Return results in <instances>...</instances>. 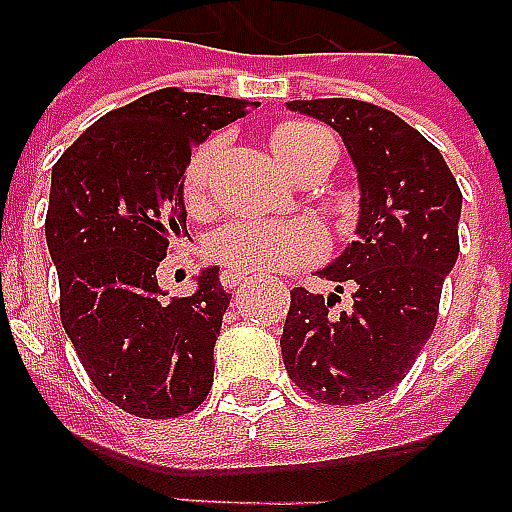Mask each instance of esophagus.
Here are the masks:
<instances>
[{
	"label": "esophagus",
	"mask_w": 512,
	"mask_h": 512,
	"mask_svg": "<svg viewBox=\"0 0 512 512\" xmlns=\"http://www.w3.org/2000/svg\"><path fill=\"white\" fill-rule=\"evenodd\" d=\"M248 278H251V272L240 270V267H237V270L232 267V270L221 272V283H224V288H237L240 283H245Z\"/></svg>",
	"instance_id": "esophagus-1"
}]
</instances>
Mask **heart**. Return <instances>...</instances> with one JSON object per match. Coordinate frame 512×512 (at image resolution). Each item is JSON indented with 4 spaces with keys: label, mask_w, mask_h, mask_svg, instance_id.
<instances>
[{
    "label": "heart",
    "mask_w": 512,
    "mask_h": 512,
    "mask_svg": "<svg viewBox=\"0 0 512 512\" xmlns=\"http://www.w3.org/2000/svg\"><path fill=\"white\" fill-rule=\"evenodd\" d=\"M326 134L305 121H283L270 132L275 159L294 175L299 161L315 151ZM218 140L205 142L186 167V199L199 205L210 186V172ZM324 248V237L310 221H232L221 226L207 242V253L226 267L242 270H286L299 261L313 259Z\"/></svg>",
    "instance_id": "1"
}]
</instances>
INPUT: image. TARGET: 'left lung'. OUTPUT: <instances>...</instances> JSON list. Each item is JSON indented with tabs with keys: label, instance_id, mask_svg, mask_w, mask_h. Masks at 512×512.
<instances>
[{
	"label": "left lung",
	"instance_id": "1",
	"mask_svg": "<svg viewBox=\"0 0 512 512\" xmlns=\"http://www.w3.org/2000/svg\"><path fill=\"white\" fill-rule=\"evenodd\" d=\"M288 110L340 134L359 178L356 240L321 278L351 288L291 291L280 351L288 378L326 405H364L405 378L432 337L459 259L461 191L443 153L399 115L359 99H294Z\"/></svg>",
	"mask_w": 512,
	"mask_h": 512
}]
</instances>
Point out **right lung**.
Here are the masks:
<instances>
[{"label":"right lung","mask_w":512,"mask_h":512,"mask_svg":"<svg viewBox=\"0 0 512 512\" xmlns=\"http://www.w3.org/2000/svg\"><path fill=\"white\" fill-rule=\"evenodd\" d=\"M259 102L161 88L91 124L51 175L45 240L61 324L83 370L126 413L178 418L213 386V348L232 294L218 267L167 299L156 270L186 229L191 148Z\"/></svg>","instance_id":"obj_1"}]
</instances>
